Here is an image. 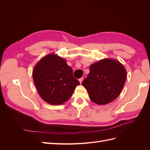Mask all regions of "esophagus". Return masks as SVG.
I'll return each mask as SVG.
<instances>
[{
  "label": "esophagus",
  "instance_id": "1",
  "mask_svg": "<svg viewBox=\"0 0 150 150\" xmlns=\"http://www.w3.org/2000/svg\"><path fill=\"white\" fill-rule=\"evenodd\" d=\"M83 78H80V79H79V81L80 84H81V83L83 82Z\"/></svg>",
  "mask_w": 150,
  "mask_h": 150
}]
</instances>
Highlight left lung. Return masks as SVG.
<instances>
[{
	"mask_svg": "<svg viewBox=\"0 0 150 150\" xmlns=\"http://www.w3.org/2000/svg\"><path fill=\"white\" fill-rule=\"evenodd\" d=\"M126 78V70L120 61L104 58L89 66V73L82 85L87 90L91 100L104 105L119 96Z\"/></svg>",
	"mask_w": 150,
	"mask_h": 150,
	"instance_id": "obj_1",
	"label": "left lung"
}]
</instances>
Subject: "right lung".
Wrapping results in <instances>:
<instances>
[{
    "label": "right lung",
    "mask_w": 150,
    "mask_h": 150,
    "mask_svg": "<svg viewBox=\"0 0 150 150\" xmlns=\"http://www.w3.org/2000/svg\"><path fill=\"white\" fill-rule=\"evenodd\" d=\"M65 59L51 53L42 57L33 71V78L43 100L52 105L66 102L79 82L72 76Z\"/></svg>",
    "instance_id": "1"
}]
</instances>
